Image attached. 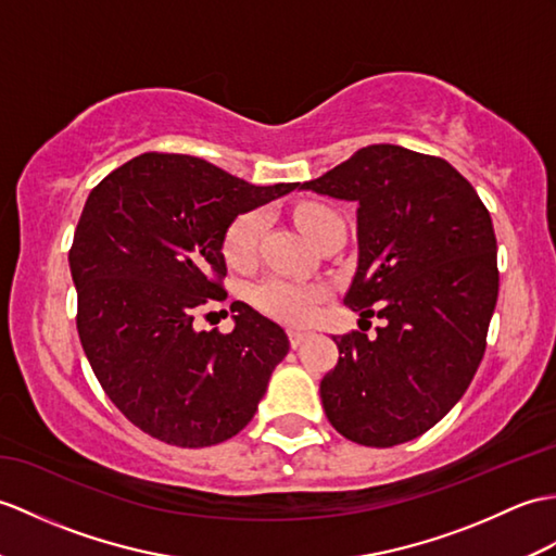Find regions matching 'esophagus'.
<instances>
[{
  "instance_id": "esophagus-1",
  "label": "esophagus",
  "mask_w": 556,
  "mask_h": 556,
  "mask_svg": "<svg viewBox=\"0 0 556 556\" xmlns=\"http://www.w3.org/2000/svg\"><path fill=\"white\" fill-rule=\"evenodd\" d=\"M307 337H309V333L303 331V329H289V341H291L293 348H299L301 343H305Z\"/></svg>"
}]
</instances>
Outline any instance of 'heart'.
Here are the masks:
<instances>
[{
	"mask_svg": "<svg viewBox=\"0 0 556 556\" xmlns=\"http://www.w3.org/2000/svg\"><path fill=\"white\" fill-rule=\"evenodd\" d=\"M295 225L301 227L303 235L317 243L321 237L331 231L333 227L343 225V219L337 211L321 203H303L293 213ZM265 213L251 211L239 215L225 231L223 253L231 267H247L257 249V241L265 229ZM253 303L263 309V313L273 315L277 319L291 321V325H301L315 315L319 301L325 299V289L317 283H305L287 277H267L261 283H255Z\"/></svg>",
	"mask_w": 556,
	"mask_h": 556,
	"instance_id": "b5f03b06",
	"label": "heart"
}]
</instances>
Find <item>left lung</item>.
Returning a JSON list of instances; mask_svg holds the SVG:
<instances>
[{"label": "left lung", "instance_id": "left-lung-1", "mask_svg": "<svg viewBox=\"0 0 556 556\" xmlns=\"http://www.w3.org/2000/svg\"><path fill=\"white\" fill-rule=\"evenodd\" d=\"M301 189L357 203L343 301L383 319L371 339L333 337L339 363L319 383L321 407L348 441L407 443L457 405L483 359L500 287L493 219L447 161L395 144L359 149Z\"/></svg>", "mask_w": 556, "mask_h": 556}]
</instances>
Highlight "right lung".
Masks as SVG:
<instances>
[{
  "mask_svg": "<svg viewBox=\"0 0 556 556\" xmlns=\"http://www.w3.org/2000/svg\"><path fill=\"white\" fill-rule=\"evenodd\" d=\"M299 187H255L203 159L141 153L87 197L68 253L77 333L101 389L144 433L208 447L253 419L289 337L241 301L229 333L199 331L193 317L227 299V227Z\"/></svg>",
  "mask_w": 556,
  "mask_h": 556,
  "instance_id": "obj_1",
  "label": "right lung"
}]
</instances>
